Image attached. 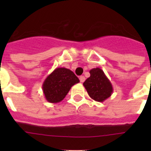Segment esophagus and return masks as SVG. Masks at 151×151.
Here are the masks:
<instances>
[{
    "mask_svg": "<svg viewBox=\"0 0 151 151\" xmlns=\"http://www.w3.org/2000/svg\"><path fill=\"white\" fill-rule=\"evenodd\" d=\"M79 80H80V82H85V76H80L79 77Z\"/></svg>",
    "mask_w": 151,
    "mask_h": 151,
    "instance_id": "34e87169",
    "label": "esophagus"
}]
</instances>
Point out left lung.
I'll use <instances>...</instances> for the list:
<instances>
[{
    "instance_id": "8db88e82",
    "label": "left lung",
    "mask_w": 151,
    "mask_h": 151,
    "mask_svg": "<svg viewBox=\"0 0 151 151\" xmlns=\"http://www.w3.org/2000/svg\"><path fill=\"white\" fill-rule=\"evenodd\" d=\"M90 77L83 83L91 98L98 102H103L113 94L111 82L102 69L94 68L90 70Z\"/></svg>"
}]
</instances>
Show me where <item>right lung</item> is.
<instances>
[{
  "label": "right lung",
  "mask_w": 151,
  "mask_h": 151,
  "mask_svg": "<svg viewBox=\"0 0 151 151\" xmlns=\"http://www.w3.org/2000/svg\"><path fill=\"white\" fill-rule=\"evenodd\" d=\"M78 82V77L70 69L57 68L45 78L42 90L47 101L56 104L63 101L72 86Z\"/></svg>",
  "instance_id": "right-lung-1"
}]
</instances>
